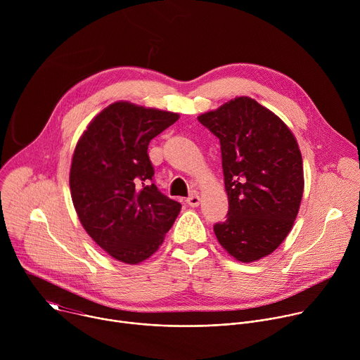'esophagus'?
<instances>
[{"label":"esophagus","instance_id":"1","mask_svg":"<svg viewBox=\"0 0 360 360\" xmlns=\"http://www.w3.org/2000/svg\"><path fill=\"white\" fill-rule=\"evenodd\" d=\"M199 202H200V198L196 193H193V195L186 198V203L189 205V207H198Z\"/></svg>","mask_w":360,"mask_h":360}]
</instances>
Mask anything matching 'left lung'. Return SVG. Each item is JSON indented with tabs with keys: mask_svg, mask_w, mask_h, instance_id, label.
<instances>
[{
	"mask_svg": "<svg viewBox=\"0 0 360 360\" xmlns=\"http://www.w3.org/2000/svg\"><path fill=\"white\" fill-rule=\"evenodd\" d=\"M221 142L226 221L214 232L240 262L272 253L288 236L303 193V167L290 129L249 96L198 117Z\"/></svg>",
	"mask_w": 360,
	"mask_h": 360,
	"instance_id": "obj_1",
	"label": "left lung"
}]
</instances>
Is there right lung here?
<instances>
[{
  "instance_id": "right-lung-1",
  "label": "right lung",
  "mask_w": 360,
  "mask_h": 360,
  "mask_svg": "<svg viewBox=\"0 0 360 360\" xmlns=\"http://www.w3.org/2000/svg\"><path fill=\"white\" fill-rule=\"evenodd\" d=\"M168 111L115 102L79 138L70 188L88 235L114 259L135 265L155 252L174 225L181 203L153 184L150 139L178 121Z\"/></svg>"
}]
</instances>
